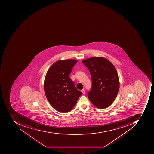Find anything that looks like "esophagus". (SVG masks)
I'll return each mask as SVG.
<instances>
[{
	"instance_id": "34e87169",
	"label": "esophagus",
	"mask_w": 154,
	"mask_h": 154,
	"mask_svg": "<svg viewBox=\"0 0 154 154\" xmlns=\"http://www.w3.org/2000/svg\"><path fill=\"white\" fill-rule=\"evenodd\" d=\"M81 91H82V94H85V90L84 89H82L81 90Z\"/></svg>"
}]
</instances>
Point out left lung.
I'll return each mask as SVG.
<instances>
[{
    "label": "left lung",
    "mask_w": 154,
    "mask_h": 154,
    "mask_svg": "<svg viewBox=\"0 0 154 154\" xmlns=\"http://www.w3.org/2000/svg\"><path fill=\"white\" fill-rule=\"evenodd\" d=\"M88 67L92 80V88L88 96L97 108L111 106L119 89V80L114 66L106 58L93 57L82 61Z\"/></svg>",
    "instance_id": "left-lung-1"
}]
</instances>
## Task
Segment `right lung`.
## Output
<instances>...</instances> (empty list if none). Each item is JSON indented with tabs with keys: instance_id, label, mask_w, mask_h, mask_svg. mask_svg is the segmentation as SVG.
Here are the masks:
<instances>
[{
	"instance_id": "obj_1",
	"label": "right lung",
	"mask_w": 154,
	"mask_h": 154,
	"mask_svg": "<svg viewBox=\"0 0 154 154\" xmlns=\"http://www.w3.org/2000/svg\"><path fill=\"white\" fill-rule=\"evenodd\" d=\"M77 60H58L47 72L44 82V92L51 106L60 112H69L76 104L82 93L78 90L69 77Z\"/></svg>"
}]
</instances>
